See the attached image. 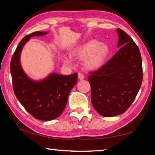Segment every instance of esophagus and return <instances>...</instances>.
Listing matches in <instances>:
<instances>
[{
  "label": "esophagus",
  "instance_id": "1",
  "mask_svg": "<svg viewBox=\"0 0 155 155\" xmlns=\"http://www.w3.org/2000/svg\"><path fill=\"white\" fill-rule=\"evenodd\" d=\"M78 79L81 81V80H83L84 78H85V77H84V76L81 74V73L78 72Z\"/></svg>",
  "mask_w": 155,
  "mask_h": 155
}]
</instances>
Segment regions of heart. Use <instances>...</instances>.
I'll return each mask as SVG.
<instances>
[{
  "label": "heart",
  "instance_id": "b5f03b06",
  "mask_svg": "<svg viewBox=\"0 0 155 155\" xmlns=\"http://www.w3.org/2000/svg\"><path fill=\"white\" fill-rule=\"evenodd\" d=\"M110 54V48L106 44L91 40L77 46L71 51V56L77 59H84V66L89 70H96L105 64ZM65 64H70V59L65 58Z\"/></svg>",
  "mask_w": 155,
  "mask_h": 155
}]
</instances>
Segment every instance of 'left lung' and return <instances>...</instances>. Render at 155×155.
<instances>
[{
    "label": "left lung",
    "instance_id": "obj_1",
    "mask_svg": "<svg viewBox=\"0 0 155 155\" xmlns=\"http://www.w3.org/2000/svg\"><path fill=\"white\" fill-rule=\"evenodd\" d=\"M117 33L119 51L88 77L91 103L104 117L115 116L127 111L137 96L143 79L138 46L123 30L117 28Z\"/></svg>",
    "mask_w": 155,
    "mask_h": 155
}]
</instances>
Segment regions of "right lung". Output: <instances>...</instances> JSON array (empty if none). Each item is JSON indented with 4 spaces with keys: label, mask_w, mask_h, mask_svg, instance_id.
<instances>
[{
    "label": "right lung",
    "mask_w": 155,
    "mask_h": 155,
    "mask_svg": "<svg viewBox=\"0 0 155 155\" xmlns=\"http://www.w3.org/2000/svg\"><path fill=\"white\" fill-rule=\"evenodd\" d=\"M46 31H36L20 41L10 64L13 89L25 109L35 118L50 121L58 117L66 105L70 91L77 82V73L65 76L51 73L44 79L33 81L25 74L20 64V54L25 44L35 36Z\"/></svg>",
    "instance_id": "obj_1"
}]
</instances>
